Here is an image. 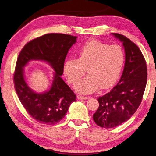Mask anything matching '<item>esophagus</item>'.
<instances>
[{"label": "esophagus", "instance_id": "esophagus-1", "mask_svg": "<svg viewBox=\"0 0 156 156\" xmlns=\"http://www.w3.org/2000/svg\"><path fill=\"white\" fill-rule=\"evenodd\" d=\"M77 98L79 100H85V99H87L88 98H87V97H84V96H81V95H78L77 96Z\"/></svg>", "mask_w": 156, "mask_h": 156}]
</instances>
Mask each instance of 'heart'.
<instances>
[{"label": "heart", "instance_id": "b5f03b06", "mask_svg": "<svg viewBox=\"0 0 156 156\" xmlns=\"http://www.w3.org/2000/svg\"><path fill=\"white\" fill-rule=\"evenodd\" d=\"M78 56L65 59L63 72L67 81L75 84L87 70L89 74L75 87L83 93H92L99 87H112L118 80L126 58L123 48L118 44L109 45L95 39L83 44Z\"/></svg>", "mask_w": 156, "mask_h": 156}]
</instances>
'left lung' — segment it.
<instances>
[{
  "label": "left lung",
  "mask_w": 156,
  "mask_h": 156,
  "mask_svg": "<svg viewBox=\"0 0 156 156\" xmlns=\"http://www.w3.org/2000/svg\"><path fill=\"white\" fill-rule=\"evenodd\" d=\"M112 34L123 43L126 62L118 83L98 99L99 105L93 119L104 128L118 126L133 115L142 100L147 77L146 62L139 47L123 34Z\"/></svg>",
  "instance_id": "left-lung-1"
}]
</instances>
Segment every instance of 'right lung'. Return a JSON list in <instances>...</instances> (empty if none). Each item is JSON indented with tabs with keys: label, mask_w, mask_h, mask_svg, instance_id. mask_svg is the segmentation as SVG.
<instances>
[{
	"label": "right lung",
	"mask_w": 156,
	"mask_h": 156,
	"mask_svg": "<svg viewBox=\"0 0 156 156\" xmlns=\"http://www.w3.org/2000/svg\"><path fill=\"white\" fill-rule=\"evenodd\" d=\"M77 37L61 33H49L31 40L20 51L16 61L13 81L15 91L27 112L38 122L55 125L63 119L76 95L61 76L69 49ZM31 60L46 61L55 71L49 91L37 94L27 85L23 67Z\"/></svg>",
	"instance_id": "add662e5"
}]
</instances>
